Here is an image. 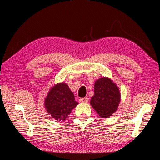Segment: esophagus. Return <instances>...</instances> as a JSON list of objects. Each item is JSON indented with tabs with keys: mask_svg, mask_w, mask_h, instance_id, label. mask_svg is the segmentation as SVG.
<instances>
[{
	"mask_svg": "<svg viewBox=\"0 0 160 160\" xmlns=\"http://www.w3.org/2000/svg\"><path fill=\"white\" fill-rule=\"evenodd\" d=\"M79 101L82 103H88V97H82V98H80Z\"/></svg>",
	"mask_w": 160,
	"mask_h": 160,
	"instance_id": "esophagus-1",
	"label": "esophagus"
}]
</instances>
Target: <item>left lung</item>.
<instances>
[{"instance_id": "left-lung-1", "label": "left lung", "mask_w": 160, "mask_h": 160, "mask_svg": "<svg viewBox=\"0 0 160 160\" xmlns=\"http://www.w3.org/2000/svg\"><path fill=\"white\" fill-rule=\"evenodd\" d=\"M94 94L90 104L99 116L109 118L117 109L120 102V92L109 78H102L94 83Z\"/></svg>"}]
</instances>
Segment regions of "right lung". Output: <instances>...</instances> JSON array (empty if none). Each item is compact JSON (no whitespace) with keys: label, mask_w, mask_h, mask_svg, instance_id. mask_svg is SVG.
I'll list each match as a JSON object with an SVG mask.
<instances>
[{"label":"right lung","mask_w":160,"mask_h":160,"mask_svg":"<svg viewBox=\"0 0 160 160\" xmlns=\"http://www.w3.org/2000/svg\"><path fill=\"white\" fill-rule=\"evenodd\" d=\"M78 104L73 93L66 83L53 86L45 99L47 111L57 121H64Z\"/></svg>","instance_id":"1"}]
</instances>
